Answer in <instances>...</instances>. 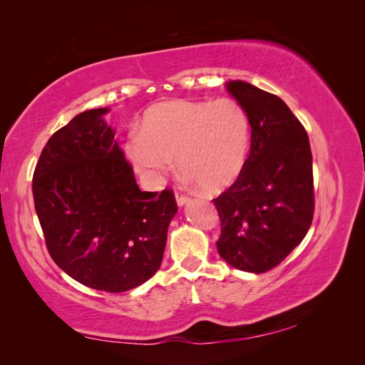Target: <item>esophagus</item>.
<instances>
[{
    "mask_svg": "<svg viewBox=\"0 0 365 365\" xmlns=\"http://www.w3.org/2000/svg\"><path fill=\"white\" fill-rule=\"evenodd\" d=\"M175 197H176V204H178L180 207L185 205L187 202L190 201V197H189V196H185V195L180 193V192H176V193H175Z\"/></svg>",
    "mask_w": 365,
    "mask_h": 365,
    "instance_id": "obj_1",
    "label": "esophagus"
}]
</instances>
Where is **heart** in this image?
Returning <instances> with one entry per match:
<instances>
[{"label": "heart", "instance_id": "b5f03b06", "mask_svg": "<svg viewBox=\"0 0 365 365\" xmlns=\"http://www.w3.org/2000/svg\"><path fill=\"white\" fill-rule=\"evenodd\" d=\"M250 120L239 102L169 101L152 106L140 132L126 141V155L148 182L175 168L207 192H220L244 170L250 149Z\"/></svg>", "mask_w": 365, "mask_h": 365}]
</instances>
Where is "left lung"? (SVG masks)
Wrapping results in <instances>:
<instances>
[{"label":"left lung","mask_w":365,"mask_h":365,"mask_svg":"<svg viewBox=\"0 0 365 365\" xmlns=\"http://www.w3.org/2000/svg\"><path fill=\"white\" fill-rule=\"evenodd\" d=\"M225 85L248 115L251 148L239 178L213 200L220 217L216 245L233 268L260 274L277 267L312 224V152L280 97L244 81Z\"/></svg>","instance_id":"obj_1"}]
</instances>
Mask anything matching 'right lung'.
Instances as JSON below:
<instances>
[{
	"label": "right lung",
	"mask_w": 365,
	"mask_h": 365,
	"mask_svg": "<svg viewBox=\"0 0 365 365\" xmlns=\"http://www.w3.org/2000/svg\"><path fill=\"white\" fill-rule=\"evenodd\" d=\"M108 113L88 109L54 132L31 189L54 263L88 288L125 292L158 271L178 207L168 189L140 190Z\"/></svg>",
	"instance_id": "obj_1"
}]
</instances>
